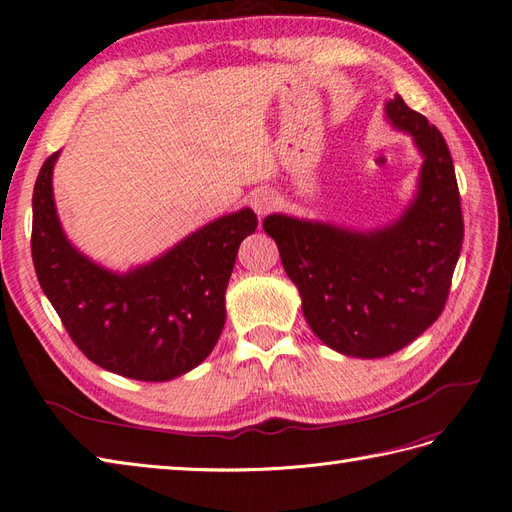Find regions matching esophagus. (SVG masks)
I'll return each instance as SVG.
<instances>
[{
	"mask_svg": "<svg viewBox=\"0 0 512 512\" xmlns=\"http://www.w3.org/2000/svg\"><path fill=\"white\" fill-rule=\"evenodd\" d=\"M277 196L271 192V190H258L252 198H250V207L258 213V218H262V215H267L269 211H273L277 207Z\"/></svg>",
	"mask_w": 512,
	"mask_h": 512,
	"instance_id": "obj_1",
	"label": "esophagus"
}]
</instances>
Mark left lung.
Wrapping results in <instances>:
<instances>
[{"label":"left lung","mask_w":512,"mask_h":512,"mask_svg":"<svg viewBox=\"0 0 512 512\" xmlns=\"http://www.w3.org/2000/svg\"><path fill=\"white\" fill-rule=\"evenodd\" d=\"M386 117L412 134L425 158L414 203L397 222L369 232L282 213L262 222L301 292L309 327L329 348L361 359L401 350L438 320L463 241L444 136L401 96L386 102Z\"/></svg>","instance_id":"left-lung-1"}]
</instances>
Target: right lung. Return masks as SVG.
Returning <instances> with one entry per match:
<instances>
[{
	"label": "right lung",
	"instance_id": "add662e5",
	"mask_svg": "<svg viewBox=\"0 0 512 512\" xmlns=\"http://www.w3.org/2000/svg\"><path fill=\"white\" fill-rule=\"evenodd\" d=\"M46 158L34 185L32 258L38 282L89 361L132 380L164 382L211 354L224 329V292L252 209L224 215L149 265L113 273L83 256L61 230Z\"/></svg>",
	"mask_w": 512,
	"mask_h": 512
}]
</instances>
